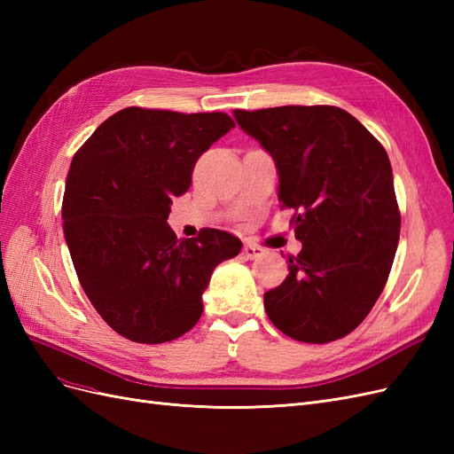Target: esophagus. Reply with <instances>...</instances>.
Here are the masks:
<instances>
[{
  "mask_svg": "<svg viewBox=\"0 0 454 454\" xmlns=\"http://www.w3.org/2000/svg\"><path fill=\"white\" fill-rule=\"evenodd\" d=\"M242 255L246 259H257V257L263 255V248H259V246H255V244H246L244 250H242Z\"/></svg>",
  "mask_w": 454,
  "mask_h": 454,
  "instance_id": "obj_1",
  "label": "esophagus"
}]
</instances>
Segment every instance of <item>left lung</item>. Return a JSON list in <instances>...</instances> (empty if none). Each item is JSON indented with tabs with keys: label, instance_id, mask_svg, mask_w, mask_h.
Returning a JSON list of instances; mask_svg holds the SVG:
<instances>
[{
	"label": "left lung",
	"instance_id": "left-lung-1",
	"mask_svg": "<svg viewBox=\"0 0 454 454\" xmlns=\"http://www.w3.org/2000/svg\"><path fill=\"white\" fill-rule=\"evenodd\" d=\"M239 127L269 151L282 208L295 214L286 280L265 310L282 333L324 345L348 335L387 286L400 240V208L387 151L362 122L335 106L244 112Z\"/></svg>",
	"mask_w": 454,
	"mask_h": 454
}]
</instances>
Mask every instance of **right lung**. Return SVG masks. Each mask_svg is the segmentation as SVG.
I'll return each mask as SVG.
<instances>
[{
  "label": "right lung",
  "mask_w": 454,
  "mask_h": 454,
  "mask_svg": "<svg viewBox=\"0 0 454 454\" xmlns=\"http://www.w3.org/2000/svg\"><path fill=\"white\" fill-rule=\"evenodd\" d=\"M232 127L219 112L125 107L74 155L62 200L66 244L92 307L129 340L159 345L187 333L214 269L242 248L219 229L180 240L167 223L199 157Z\"/></svg>",
  "instance_id": "right-lung-1"
}]
</instances>
